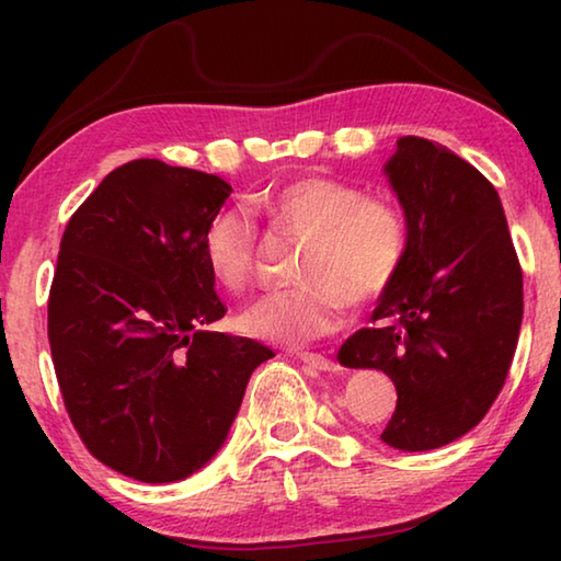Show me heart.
<instances>
[{"instance_id":"b5f03b06","label":"heart","mask_w":561,"mask_h":561,"mask_svg":"<svg viewBox=\"0 0 561 561\" xmlns=\"http://www.w3.org/2000/svg\"><path fill=\"white\" fill-rule=\"evenodd\" d=\"M374 250H376L374 234L368 232L364 225L354 222L329 240L327 267L339 270V267H344V264L368 257ZM381 284H383L381 267H366V264H358V267H354V272H351L346 279V291L351 294L348 304H360V301L371 299L374 294L381 289Z\"/></svg>"}]
</instances>
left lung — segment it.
I'll return each mask as SVG.
<instances>
[{
    "label": "left lung",
    "instance_id": "1",
    "mask_svg": "<svg viewBox=\"0 0 561 561\" xmlns=\"http://www.w3.org/2000/svg\"><path fill=\"white\" fill-rule=\"evenodd\" d=\"M230 193L217 175L138 158L64 230L46 307L54 371L87 450L126 478L201 470L274 356L215 329L225 304L207 232Z\"/></svg>",
    "mask_w": 561,
    "mask_h": 561
}]
</instances>
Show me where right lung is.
Here are the masks:
<instances>
[{
	"instance_id": "right-lung-1",
	"label": "right lung",
	"mask_w": 561,
	"mask_h": 561,
	"mask_svg": "<svg viewBox=\"0 0 561 561\" xmlns=\"http://www.w3.org/2000/svg\"><path fill=\"white\" fill-rule=\"evenodd\" d=\"M386 175L405 213V250L339 364L396 383L381 440L433 450L474 428L495 403L522 324V270L497 190L425 138L398 140Z\"/></svg>"
}]
</instances>
